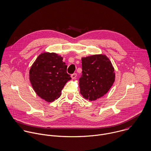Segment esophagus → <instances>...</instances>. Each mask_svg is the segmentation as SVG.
<instances>
[{
	"instance_id": "obj_1",
	"label": "esophagus",
	"mask_w": 151,
	"mask_h": 151,
	"mask_svg": "<svg viewBox=\"0 0 151 151\" xmlns=\"http://www.w3.org/2000/svg\"><path fill=\"white\" fill-rule=\"evenodd\" d=\"M76 77H77V74L76 73H74V74L71 75V77L72 79H75L76 78Z\"/></svg>"
}]
</instances>
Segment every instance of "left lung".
<instances>
[{
    "label": "left lung",
    "instance_id": "obj_1",
    "mask_svg": "<svg viewBox=\"0 0 151 151\" xmlns=\"http://www.w3.org/2000/svg\"><path fill=\"white\" fill-rule=\"evenodd\" d=\"M82 75L79 79L80 92L89 101L105 95L115 80L114 68L104 54H95L81 58Z\"/></svg>",
    "mask_w": 151,
    "mask_h": 151
}]
</instances>
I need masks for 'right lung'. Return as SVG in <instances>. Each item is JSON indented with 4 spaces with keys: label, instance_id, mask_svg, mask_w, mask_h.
Wrapping results in <instances>:
<instances>
[{
    "label": "right lung",
    "instance_id": "1",
    "mask_svg": "<svg viewBox=\"0 0 151 151\" xmlns=\"http://www.w3.org/2000/svg\"><path fill=\"white\" fill-rule=\"evenodd\" d=\"M63 60L58 54L45 52L38 55L29 70V81L34 90L47 102L59 98L65 84L71 79Z\"/></svg>",
    "mask_w": 151,
    "mask_h": 151
}]
</instances>
